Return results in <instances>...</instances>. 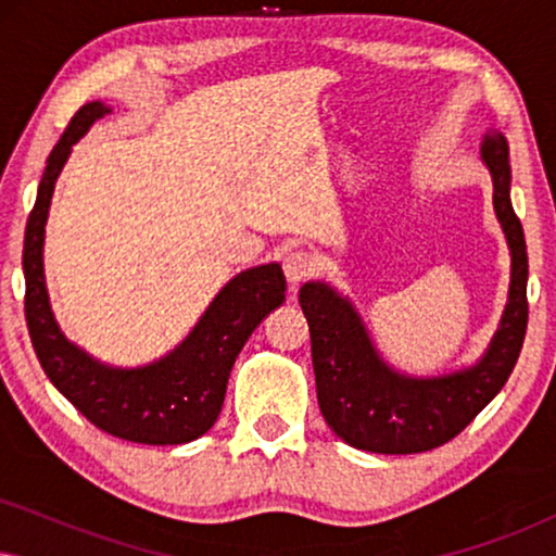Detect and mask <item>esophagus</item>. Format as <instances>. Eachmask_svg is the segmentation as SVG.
<instances>
[{
  "instance_id": "34e87169",
  "label": "esophagus",
  "mask_w": 556,
  "mask_h": 556,
  "mask_svg": "<svg viewBox=\"0 0 556 556\" xmlns=\"http://www.w3.org/2000/svg\"><path fill=\"white\" fill-rule=\"evenodd\" d=\"M283 270H286L288 283L295 286V283H301V280L314 276V273L318 270V257L306 253V250H295V253H288L283 257Z\"/></svg>"
}]
</instances>
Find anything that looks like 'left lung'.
Returning <instances> with one entry per match:
<instances>
[{"label":"left lung","mask_w":556,"mask_h":556,"mask_svg":"<svg viewBox=\"0 0 556 556\" xmlns=\"http://www.w3.org/2000/svg\"><path fill=\"white\" fill-rule=\"evenodd\" d=\"M481 159L491 172L493 210L511 250V286L498 331L473 367L440 377L400 375L379 356L352 301L341 299L329 283L301 288L318 407L329 428L352 447L407 455L447 443L496 397L519 359L529 321V257L508 197L511 166L506 136L485 134Z\"/></svg>","instance_id":"8db88e82"}]
</instances>
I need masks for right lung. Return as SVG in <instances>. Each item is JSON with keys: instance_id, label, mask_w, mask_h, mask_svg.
Segmentation results:
<instances>
[{"instance_id": "1", "label": "right lung", "mask_w": 556, "mask_h": 556, "mask_svg": "<svg viewBox=\"0 0 556 556\" xmlns=\"http://www.w3.org/2000/svg\"><path fill=\"white\" fill-rule=\"evenodd\" d=\"M105 113L111 109L101 101L78 109L48 156L37 187L22 250L29 339L50 382L96 428L131 443L181 445L215 425L240 349L255 326L286 301V276L278 263L238 273L215 295L189 337L174 352L143 367H111L67 341L52 316L45 286V225L73 143Z\"/></svg>"}]
</instances>
